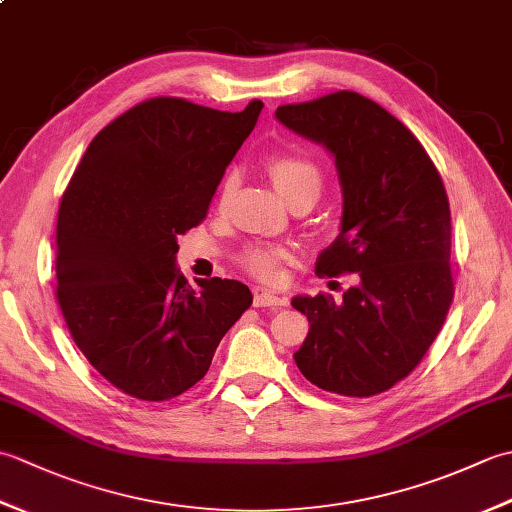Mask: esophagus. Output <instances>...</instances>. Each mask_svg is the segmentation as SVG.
<instances>
[{"instance_id":"obj_1","label":"esophagus","mask_w":512,"mask_h":512,"mask_svg":"<svg viewBox=\"0 0 512 512\" xmlns=\"http://www.w3.org/2000/svg\"><path fill=\"white\" fill-rule=\"evenodd\" d=\"M253 306L255 308H281V306H286V297H279V295H275V292H268V290H257Z\"/></svg>"}]
</instances>
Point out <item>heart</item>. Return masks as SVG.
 Here are the masks:
<instances>
[{"label":"heart","instance_id":"heart-1","mask_svg":"<svg viewBox=\"0 0 512 512\" xmlns=\"http://www.w3.org/2000/svg\"><path fill=\"white\" fill-rule=\"evenodd\" d=\"M268 171L273 178L277 191L284 195V200L290 202L297 195H312L317 200L321 191V171L314 162L299 154H277L268 160ZM235 187V178L228 176L222 184V198H228ZM286 257L284 248L277 246H248L242 255V264L250 275L259 279H275L279 262Z\"/></svg>","mask_w":512,"mask_h":512}]
</instances>
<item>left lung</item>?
<instances>
[{"label": "left lung", "instance_id": "8db88e82", "mask_svg": "<svg viewBox=\"0 0 512 512\" xmlns=\"http://www.w3.org/2000/svg\"><path fill=\"white\" fill-rule=\"evenodd\" d=\"M275 116L325 147L339 173L341 228L317 273H356L343 301L292 299L310 321L295 363L332 394H380L422 361L453 301L447 191L418 138L361 94L281 105Z\"/></svg>", "mask_w": 512, "mask_h": 512}]
</instances>
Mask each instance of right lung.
<instances>
[{
    "instance_id": "add662e5",
    "label": "right lung",
    "mask_w": 512,
    "mask_h": 512,
    "mask_svg": "<svg viewBox=\"0 0 512 512\" xmlns=\"http://www.w3.org/2000/svg\"><path fill=\"white\" fill-rule=\"evenodd\" d=\"M262 107L231 114L149 99L94 136L63 193L57 301L76 347L129 396L158 402L191 389L253 303L235 279L191 288L176 253Z\"/></svg>"
}]
</instances>
